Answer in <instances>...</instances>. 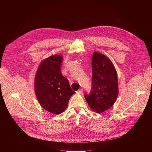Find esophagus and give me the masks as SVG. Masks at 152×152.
I'll list each match as a JSON object with an SVG mask.
<instances>
[{"label": "esophagus", "instance_id": "1", "mask_svg": "<svg viewBox=\"0 0 152 152\" xmlns=\"http://www.w3.org/2000/svg\"><path fill=\"white\" fill-rule=\"evenodd\" d=\"M83 89H79L76 92L77 93V94H81L82 93H83Z\"/></svg>", "mask_w": 152, "mask_h": 152}]
</instances>
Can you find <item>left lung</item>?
I'll return each instance as SVG.
<instances>
[{"label": "left lung", "instance_id": "8db88e82", "mask_svg": "<svg viewBox=\"0 0 152 152\" xmlns=\"http://www.w3.org/2000/svg\"><path fill=\"white\" fill-rule=\"evenodd\" d=\"M92 70L91 92L84 97L90 108L96 113H102L110 108L117 99V73L109 58L96 51L92 55Z\"/></svg>", "mask_w": 152, "mask_h": 152}]
</instances>
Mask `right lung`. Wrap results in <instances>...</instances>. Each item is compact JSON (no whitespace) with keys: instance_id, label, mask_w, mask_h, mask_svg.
Segmentation results:
<instances>
[{"instance_id":"add662e5","label":"right lung","mask_w":152,"mask_h":152,"mask_svg":"<svg viewBox=\"0 0 152 152\" xmlns=\"http://www.w3.org/2000/svg\"><path fill=\"white\" fill-rule=\"evenodd\" d=\"M62 59L61 55H53L43 60L34 80L35 93L40 105L56 115L65 110L70 97L75 93L61 72Z\"/></svg>"}]
</instances>
